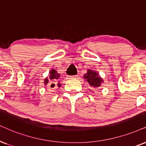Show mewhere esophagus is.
<instances>
[{
	"label": "esophagus",
	"instance_id": "esophagus-1",
	"mask_svg": "<svg viewBox=\"0 0 146 146\" xmlns=\"http://www.w3.org/2000/svg\"><path fill=\"white\" fill-rule=\"evenodd\" d=\"M77 77H78V75H73V76L70 77L69 78L70 79H76V78H77Z\"/></svg>",
	"mask_w": 146,
	"mask_h": 146
}]
</instances>
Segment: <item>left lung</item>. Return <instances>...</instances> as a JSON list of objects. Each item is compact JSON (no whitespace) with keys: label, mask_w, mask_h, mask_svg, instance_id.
<instances>
[{"label":"left lung","mask_w":146,"mask_h":146,"mask_svg":"<svg viewBox=\"0 0 146 146\" xmlns=\"http://www.w3.org/2000/svg\"><path fill=\"white\" fill-rule=\"evenodd\" d=\"M84 78L88 82L90 87L95 89L100 87L102 83L104 82L103 79L100 76L98 72L91 69H88L87 71V73L84 75Z\"/></svg>","instance_id":"left-lung-1"}]
</instances>
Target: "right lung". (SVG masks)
<instances>
[{"label": "right lung", "mask_w": 146, "mask_h": 146, "mask_svg": "<svg viewBox=\"0 0 146 146\" xmlns=\"http://www.w3.org/2000/svg\"><path fill=\"white\" fill-rule=\"evenodd\" d=\"M49 73H50L49 77H46L45 79H44V85H45V86H46V85L48 84L50 81H51L52 82H55V81L58 80V78L60 77V74L58 73H57V71L55 69H52ZM50 84H51L50 88H54L55 86L54 84H52V83H50ZM56 86H58V88H60V87H61V84L58 82V84H56Z\"/></svg>", "instance_id": "right-lung-1"}]
</instances>
